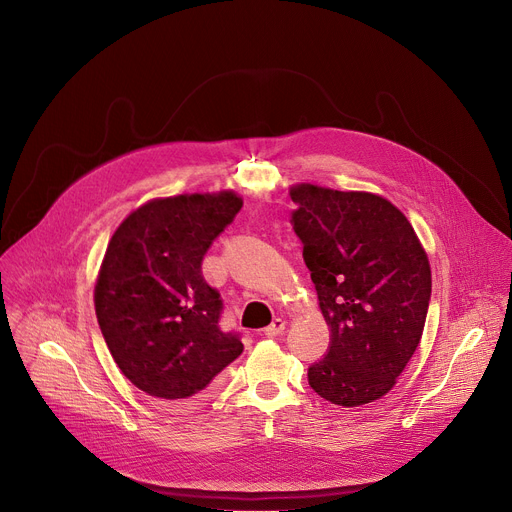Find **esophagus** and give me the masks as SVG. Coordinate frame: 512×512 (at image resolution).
Wrapping results in <instances>:
<instances>
[{"instance_id":"obj_1","label":"esophagus","mask_w":512,"mask_h":512,"mask_svg":"<svg viewBox=\"0 0 512 512\" xmlns=\"http://www.w3.org/2000/svg\"><path fill=\"white\" fill-rule=\"evenodd\" d=\"M285 330V320H281V318H275L263 332H265V336H269V338H273V336H279L281 332Z\"/></svg>"}]
</instances>
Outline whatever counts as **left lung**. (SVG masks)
Masks as SVG:
<instances>
[{
  "mask_svg": "<svg viewBox=\"0 0 512 512\" xmlns=\"http://www.w3.org/2000/svg\"><path fill=\"white\" fill-rule=\"evenodd\" d=\"M291 227L330 326V346L308 383L326 401L356 407L381 399L413 356L427 318V255L389 200L312 184L289 190Z\"/></svg>",
  "mask_w": 512,
  "mask_h": 512,
  "instance_id": "1",
  "label": "left lung"
}]
</instances>
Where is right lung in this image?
I'll use <instances>...</instances> for the list:
<instances>
[{
    "label": "right lung",
    "mask_w": 512,
    "mask_h": 512,
    "mask_svg": "<svg viewBox=\"0 0 512 512\" xmlns=\"http://www.w3.org/2000/svg\"><path fill=\"white\" fill-rule=\"evenodd\" d=\"M241 206L233 192L152 200L109 241L95 285L99 328L121 373L164 403L204 399L243 352L241 334L221 328V294L202 275L206 251Z\"/></svg>",
    "instance_id": "obj_1"
}]
</instances>
